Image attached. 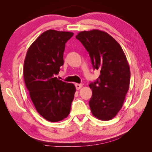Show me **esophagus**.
Instances as JSON below:
<instances>
[{
	"mask_svg": "<svg viewBox=\"0 0 152 152\" xmlns=\"http://www.w3.org/2000/svg\"><path fill=\"white\" fill-rule=\"evenodd\" d=\"M75 86H76V88L77 90H79L82 87V84H75Z\"/></svg>",
	"mask_w": 152,
	"mask_h": 152,
	"instance_id": "obj_1",
	"label": "esophagus"
}]
</instances>
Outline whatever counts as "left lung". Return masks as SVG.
I'll use <instances>...</instances> for the list:
<instances>
[{"label": "left lung", "instance_id": "8db88e82", "mask_svg": "<svg viewBox=\"0 0 152 152\" xmlns=\"http://www.w3.org/2000/svg\"><path fill=\"white\" fill-rule=\"evenodd\" d=\"M76 38L88 52L94 69L101 74L89 84L92 115L102 121L112 119L122 108L129 88L130 68L124 51L114 38L99 29L79 32Z\"/></svg>", "mask_w": 152, "mask_h": 152}]
</instances>
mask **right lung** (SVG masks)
I'll return each instance as SVG.
<instances>
[{"mask_svg": "<svg viewBox=\"0 0 152 152\" xmlns=\"http://www.w3.org/2000/svg\"><path fill=\"white\" fill-rule=\"evenodd\" d=\"M73 35L72 32L46 31L30 45L25 56V86L37 111L50 122L68 116L76 92L73 84L56 77L64 64L66 43Z\"/></svg>", "mask_w": 152, "mask_h": 152, "instance_id": "add662e5", "label": "right lung"}]
</instances>
